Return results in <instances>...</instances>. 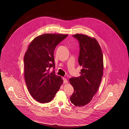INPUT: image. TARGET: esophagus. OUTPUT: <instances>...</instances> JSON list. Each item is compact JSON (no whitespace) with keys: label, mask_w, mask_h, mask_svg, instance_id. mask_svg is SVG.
<instances>
[{"label":"esophagus","mask_w":129,"mask_h":129,"mask_svg":"<svg viewBox=\"0 0 129 129\" xmlns=\"http://www.w3.org/2000/svg\"><path fill=\"white\" fill-rule=\"evenodd\" d=\"M63 82H64V83L66 84V83H67L68 81H67V79H66V78H63Z\"/></svg>","instance_id":"esophagus-1"}]
</instances>
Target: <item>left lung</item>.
Listing matches in <instances>:
<instances>
[{
	"label": "left lung",
	"mask_w": 129,
	"mask_h": 129,
	"mask_svg": "<svg viewBox=\"0 0 129 129\" xmlns=\"http://www.w3.org/2000/svg\"><path fill=\"white\" fill-rule=\"evenodd\" d=\"M73 36L79 41V63L82 69L80 76L69 79L74 89L70 101L77 107H83L92 100L99 87L103 75V55L95 38L82 34Z\"/></svg>",
	"instance_id": "obj_1"
}]
</instances>
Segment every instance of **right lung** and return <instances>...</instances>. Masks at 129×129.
<instances>
[{
  "label": "right lung",
  "instance_id": "obj_1",
  "mask_svg": "<svg viewBox=\"0 0 129 129\" xmlns=\"http://www.w3.org/2000/svg\"><path fill=\"white\" fill-rule=\"evenodd\" d=\"M68 34H44L31 41L24 57V79L32 97L41 103L53 99L63 83V79L50 72L54 68V50Z\"/></svg>",
  "mask_w": 129,
  "mask_h": 129
}]
</instances>
